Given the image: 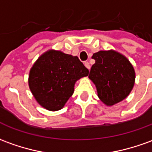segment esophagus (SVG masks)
<instances>
[{"instance_id":"1","label":"esophagus","mask_w":152,"mask_h":152,"mask_svg":"<svg viewBox=\"0 0 152 152\" xmlns=\"http://www.w3.org/2000/svg\"><path fill=\"white\" fill-rule=\"evenodd\" d=\"M85 66H86V67L88 70H90V69H91V65H90V63H89V62H85Z\"/></svg>"}]
</instances>
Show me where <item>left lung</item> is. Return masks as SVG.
Wrapping results in <instances>:
<instances>
[{
    "mask_svg": "<svg viewBox=\"0 0 152 152\" xmlns=\"http://www.w3.org/2000/svg\"><path fill=\"white\" fill-rule=\"evenodd\" d=\"M95 63L89 78L94 84L99 99L112 106L126 99L135 84V71L128 58L114 50L93 54Z\"/></svg>",
    "mask_w": 152,
    "mask_h": 152,
    "instance_id": "1",
    "label": "left lung"
}]
</instances>
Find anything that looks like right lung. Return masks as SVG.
Masks as SVG:
<instances>
[{
	"instance_id": "right-lung-1",
	"label": "right lung",
	"mask_w": 152,
	"mask_h": 152,
	"mask_svg": "<svg viewBox=\"0 0 152 152\" xmlns=\"http://www.w3.org/2000/svg\"><path fill=\"white\" fill-rule=\"evenodd\" d=\"M89 70L76 56L61 51H47L29 71L28 86L36 101L49 111L62 109L74 93L76 82Z\"/></svg>"
}]
</instances>
